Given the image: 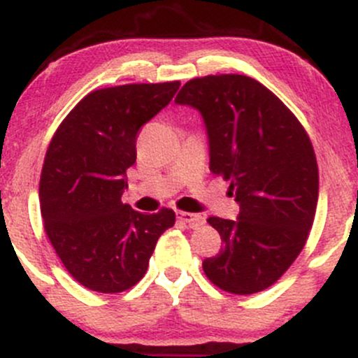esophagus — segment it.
<instances>
[{
	"mask_svg": "<svg viewBox=\"0 0 358 358\" xmlns=\"http://www.w3.org/2000/svg\"><path fill=\"white\" fill-rule=\"evenodd\" d=\"M178 218L180 222H184L186 225L189 227H199L203 225V217L201 215H196V213H187V211H178Z\"/></svg>",
	"mask_w": 358,
	"mask_h": 358,
	"instance_id": "34e87169",
	"label": "esophagus"
}]
</instances>
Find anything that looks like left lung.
<instances>
[{
  "label": "left lung",
  "mask_w": 358,
  "mask_h": 358,
  "mask_svg": "<svg viewBox=\"0 0 358 358\" xmlns=\"http://www.w3.org/2000/svg\"><path fill=\"white\" fill-rule=\"evenodd\" d=\"M201 113L210 171L230 182L237 220L210 217L220 252L203 261L213 285L249 295L271 287L297 259L316 215L319 172L309 134L266 87L245 75L193 78L176 97Z\"/></svg>",
  "instance_id": "8db88e82"
}]
</instances>
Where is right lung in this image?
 Here are the masks:
<instances>
[{"label":"right lung","instance_id":"obj_1","mask_svg":"<svg viewBox=\"0 0 358 358\" xmlns=\"http://www.w3.org/2000/svg\"><path fill=\"white\" fill-rule=\"evenodd\" d=\"M180 82L129 83L85 95L56 129L39 182L44 229L68 273L94 292L119 294L147 273L157 241L176 222L121 201L136 138Z\"/></svg>","mask_w":358,"mask_h":358}]
</instances>
